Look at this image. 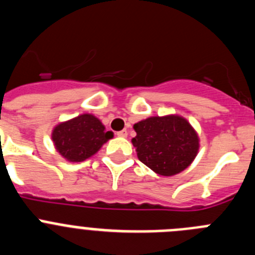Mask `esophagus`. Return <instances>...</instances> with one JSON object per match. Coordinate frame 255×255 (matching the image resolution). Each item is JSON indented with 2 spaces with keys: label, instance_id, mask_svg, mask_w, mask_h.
Here are the masks:
<instances>
[{
  "label": "esophagus",
  "instance_id": "esophagus-1",
  "mask_svg": "<svg viewBox=\"0 0 255 255\" xmlns=\"http://www.w3.org/2000/svg\"><path fill=\"white\" fill-rule=\"evenodd\" d=\"M117 135H119V136H121V138H126V136H128V130L126 129L121 130V131L117 132Z\"/></svg>",
  "mask_w": 255,
  "mask_h": 255
}]
</instances>
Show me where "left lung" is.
<instances>
[{
  "instance_id": "left-lung-1",
  "label": "left lung",
  "mask_w": 255,
  "mask_h": 255,
  "mask_svg": "<svg viewBox=\"0 0 255 255\" xmlns=\"http://www.w3.org/2000/svg\"><path fill=\"white\" fill-rule=\"evenodd\" d=\"M131 139L139 161L162 176H173L191 164L199 150V136L179 115L152 116L134 125Z\"/></svg>"
}]
</instances>
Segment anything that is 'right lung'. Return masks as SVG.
Listing matches in <instances>:
<instances>
[{
  "instance_id": "obj_1",
  "label": "right lung",
  "mask_w": 255,
  "mask_h": 255,
  "mask_svg": "<svg viewBox=\"0 0 255 255\" xmlns=\"http://www.w3.org/2000/svg\"><path fill=\"white\" fill-rule=\"evenodd\" d=\"M114 138L106 131L100 119L92 114H83L56 125L52 140L56 150L69 162H83L91 158L105 143Z\"/></svg>"
}]
</instances>
